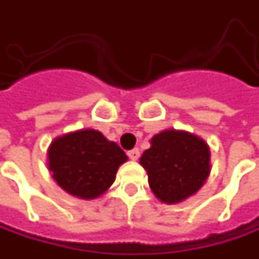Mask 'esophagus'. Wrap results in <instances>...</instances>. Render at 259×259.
<instances>
[{
  "mask_svg": "<svg viewBox=\"0 0 259 259\" xmlns=\"http://www.w3.org/2000/svg\"><path fill=\"white\" fill-rule=\"evenodd\" d=\"M128 157L131 158V160H138V157H140V150L138 148H133V150H130L128 151Z\"/></svg>",
  "mask_w": 259,
  "mask_h": 259,
  "instance_id": "obj_1",
  "label": "esophagus"
}]
</instances>
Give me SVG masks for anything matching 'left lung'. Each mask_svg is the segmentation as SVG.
Returning <instances> with one entry per match:
<instances>
[{"instance_id":"obj_1","label":"left lung","mask_w":259,"mask_h":259,"mask_svg":"<svg viewBox=\"0 0 259 259\" xmlns=\"http://www.w3.org/2000/svg\"><path fill=\"white\" fill-rule=\"evenodd\" d=\"M140 164L148 174V184L163 203H180L196 194L210 174L209 145L197 135L179 130L155 134Z\"/></svg>"}]
</instances>
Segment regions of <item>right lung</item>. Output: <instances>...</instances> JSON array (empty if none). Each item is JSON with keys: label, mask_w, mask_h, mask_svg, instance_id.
<instances>
[{"label": "right lung", "mask_w": 259, "mask_h": 259, "mask_svg": "<svg viewBox=\"0 0 259 259\" xmlns=\"http://www.w3.org/2000/svg\"><path fill=\"white\" fill-rule=\"evenodd\" d=\"M126 160L116 143L89 128L56 137L47 150V168L56 183L85 200L102 196Z\"/></svg>", "instance_id": "1"}]
</instances>
